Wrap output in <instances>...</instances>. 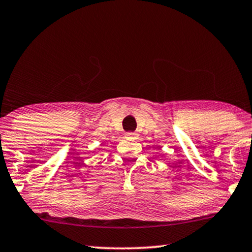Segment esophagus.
I'll use <instances>...</instances> for the list:
<instances>
[{
    "mask_svg": "<svg viewBox=\"0 0 252 252\" xmlns=\"http://www.w3.org/2000/svg\"><path fill=\"white\" fill-rule=\"evenodd\" d=\"M126 138L127 140H136L139 136H138V133H134V132H129V133L126 134Z\"/></svg>",
    "mask_w": 252,
    "mask_h": 252,
    "instance_id": "obj_1",
    "label": "esophagus"
}]
</instances>
